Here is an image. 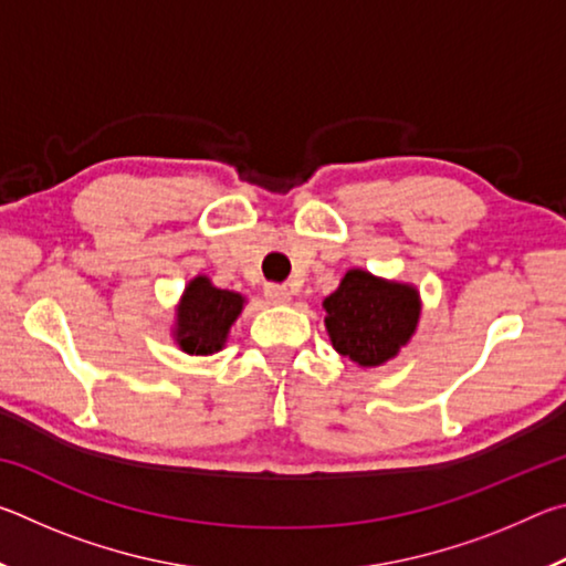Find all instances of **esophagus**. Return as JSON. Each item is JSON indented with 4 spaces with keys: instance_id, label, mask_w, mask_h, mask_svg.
<instances>
[{
    "instance_id": "obj_1",
    "label": "esophagus",
    "mask_w": 566,
    "mask_h": 566,
    "mask_svg": "<svg viewBox=\"0 0 566 566\" xmlns=\"http://www.w3.org/2000/svg\"><path fill=\"white\" fill-rule=\"evenodd\" d=\"M264 296L270 304H290L294 292L290 286H280V284H266L264 286Z\"/></svg>"
}]
</instances>
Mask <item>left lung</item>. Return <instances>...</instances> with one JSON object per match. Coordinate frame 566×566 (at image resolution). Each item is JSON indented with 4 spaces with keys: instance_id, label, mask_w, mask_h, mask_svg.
<instances>
[{
    "instance_id": "8db88e82",
    "label": "left lung",
    "mask_w": 566,
    "mask_h": 566,
    "mask_svg": "<svg viewBox=\"0 0 566 566\" xmlns=\"http://www.w3.org/2000/svg\"><path fill=\"white\" fill-rule=\"evenodd\" d=\"M324 327L332 347L361 369L395 359L415 337L421 296L415 284L385 280L354 266L337 290L324 296Z\"/></svg>"
}]
</instances>
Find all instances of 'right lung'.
Wrapping results in <instances>:
<instances>
[{"label":"right lung","mask_w":566,"mask_h":566,"mask_svg":"<svg viewBox=\"0 0 566 566\" xmlns=\"http://www.w3.org/2000/svg\"><path fill=\"white\" fill-rule=\"evenodd\" d=\"M247 296L219 290L207 274H197L175 306L171 339L189 357H209L224 349L229 329L242 314Z\"/></svg>","instance_id":"obj_1"}]
</instances>
